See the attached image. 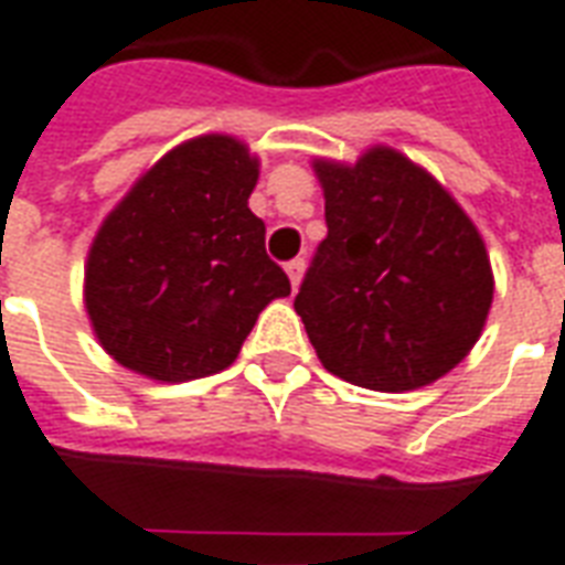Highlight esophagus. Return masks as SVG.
<instances>
[{
    "mask_svg": "<svg viewBox=\"0 0 565 565\" xmlns=\"http://www.w3.org/2000/svg\"><path fill=\"white\" fill-rule=\"evenodd\" d=\"M284 269H287V275H290V284H294V290H296V287H299V281H302L305 260H302V257H296V260L287 263V266H284Z\"/></svg>",
    "mask_w": 565,
    "mask_h": 565,
    "instance_id": "1",
    "label": "esophagus"
}]
</instances>
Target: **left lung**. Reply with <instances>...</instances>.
<instances>
[{
    "label": "left lung",
    "instance_id": "1",
    "mask_svg": "<svg viewBox=\"0 0 565 565\" xmlns=\"http://www.w3.org/2000/svg\"><path fill=\"white\" fill-rule=\"evenodd\" d=\"M326 239L294 299L326 371L377 392L428 386L482 335L494 299L482 236L392 149L317 161Z\"/></svg>",
    "mask_w": 565,
    "mask_h": 565
}]
</instances>
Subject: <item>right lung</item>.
I'll return each instance as SVG.
<instances>
[{
    "label": "right lung",
    "mask_w": 565,
    "mask_h": 565,
    "mask_svg": "<svg viewBox=\"0 0 565 565\" xmlns=\"http://www.w3.org/2000/svg\"><path fill=\"white\" fill-rule=\"evenodd\" d=\"M254 185L257 158L209 134L167 152L107 215L86 263V311L119 365L164 383L209 377L290 294L248 209Z\"/></svg>",
    "instance_id": "right-lung-1"
}]
</instances>
